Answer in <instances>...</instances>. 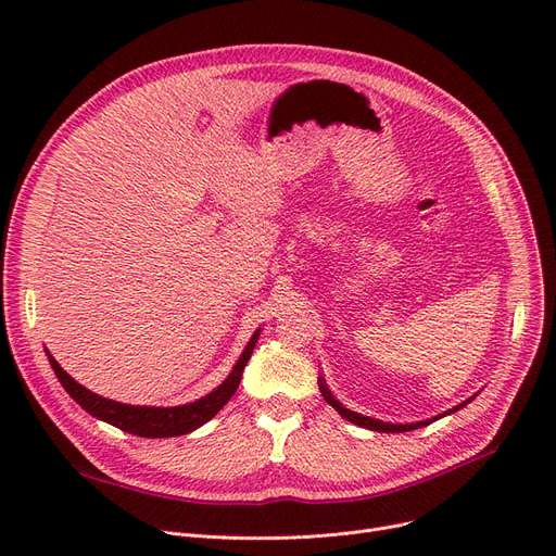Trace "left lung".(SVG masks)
<instances>
[{
	"label": "left lung",
	"instance_id": "8db88e82",
	"mask_svg": "<svg viewBox=\"0 0 556 556\" xmlns=\"http://www.w3.org/2000/svg\"><path fill=\"white\" fill-rule=\"evenodd\" d=\"M317 386H319V392H323L325 401H327L331 407H336L338 415H340L342 419L352 421V424H356V426H361V428H367V430H376V432H407V430L424 428V426H428V424H432V421H437V419H442V417H446V415H453V413L462 410L464 405H469V403L478 396V394H473V396H469L466 401H462L459 405L451 407V410H446V413H442V415H437V417H432V419H426V421H415V424H390V421H381V419L365 417V415H358V413H354V410H349V407H344V405L331 394V390H329V386H327V381H325V376L317 378Z\"/></svg>",
	"mask_w": 556,
	"mask_h": 556
}]
</instances>
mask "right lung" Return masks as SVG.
Segmentation results:
<instances>
[{
    "mask_svg": "<svg viewBox=\"0 0 556 556\" xmlns=\"http://www.w3.org/2000/svg\"><path fill=\"white\" fill-rule=\"evenodd\" d=\"M261 329H256L250 338V342L245 344L243 354L239 356L237 365L231 367V371L227 374L225 381L212 390L207 396H200L193 403H185V405H173V407H155V405H130V403H119L112 401L105 396H99L94 392H90L87 388H83L80 383H76L74 378L58 365V361L47 352V358L51 363V369L55 371L58 381L65 388V392L83 407L85 413H90L92 417L116 426L124 432L137 434V437H151V440H160V437H178V434H187L193 432L195 428H200L202 424H207L212 417H216V413L220 407L233 396L237 392L243 369L252 356V349L258 340Z\"/></svg>",
    "mask_w": 556,
    "mask_h": 556,
    "instance_id": "1",
    "label": "right lung"
}]
</instances>
